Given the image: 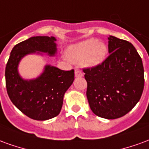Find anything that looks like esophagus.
I'll use <instances>...</instances> for the list:
<instances>
[{"label":"esophagus","instance_id":"1","mask_svg":"<svg viewBox=\"0 0 149 149\" xmlns=\"http://www.w3.org/2000/svg\"><path fill=\"white\" fill-rule=\"evenodd\" d=\"M83 76H84V73L81 72V70H80V69H76L75 70V77H81Z\"/></svg>","mask_w":149,"mask_h":149}]
</instances>
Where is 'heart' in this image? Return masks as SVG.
Here are the masks:
<instances>
[{
    "label": "heart",
    "instance_id": "1",
    "mask_svg": "<svg viewBox=\"0 0 149 149\" xmlns=\"http://www.w3.org/2000/svg\"><path fill=\"white\" fill-rule=\"evenodd\" d=\"M68 57L75 63H82L88 66H97L104 61L107 54V47L96 39H89L71 46L68 51Z\"/></svg>",
    "mask_w": 149,
    "mask_h": 149
}]
</instances>
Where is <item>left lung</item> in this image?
Returning <instances> with one entry per match:
<instances>
[{"instance_id": "left-lung-1", "label": "left lung", "mask_w": 149, "mask_h": 149, "mask_svg": "<svg viewBox=\"0 0 149 149\" xmlns=\"http://www.w3.org/2000/svg\"><path fill=\"white\" fill-rule=\"evenodd\" d=\"M110 54L101 64L83 68L88 101L95 115L120 118L130 112L144 90L143 63L131 43L110 36Z\"/></svg>"}]
</instances>
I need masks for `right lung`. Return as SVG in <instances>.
Wrapping results in <instances>:
<instances>
[{"mask_svg":"<svg viewBox=\"0 0 149 149\" xmlns=\"http://www.w3.org/2000/svg\"><path fill=\"white\" fill-rule=\"evenodd\" d=\"M55 37H33L13 47L5 68V84L10 100L29 118L46 120L58 115L65 92L74 81V70L64 71L47 65L35 80L24 81L19 76L17 65L24 56L32 52H56Z\"/></svg>","mask_w":149,"mask_h":149,"instance_id":"1","label":"right lung"}]
</instances>
